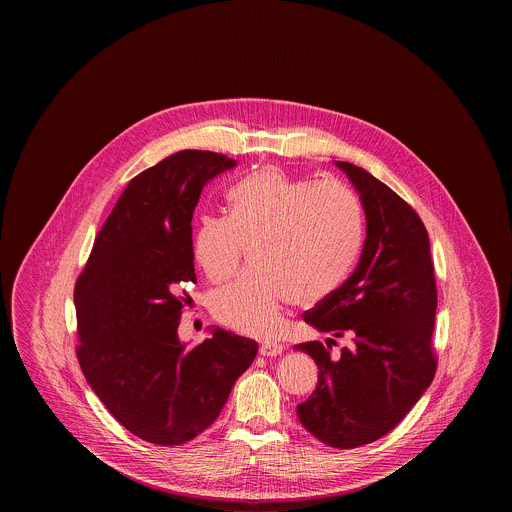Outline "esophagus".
I'll use <instances>...</instances> for the list:
<instances>
[{
  "label": "esophagus",
  "instance_id": "esophagus-1",
  "mask_svg": "<svg viewBox=\"0 0 512 512\" xmlns=\"http://www.w3.org/2000/svg\"><path fill=\"white\" fill-rule=\"evenodd\" d=\"M284 349H286V347H284L282 343H276V341H263V343H261V347H259V353H261L263 357H276V355H280Z\"/></svg>",
  "mask_w": 512,
  "mask_h": 512
}]
</instances>
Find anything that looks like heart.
I'll list each match as a JSON object with an SVG mask.
<instances>
[{"label":"heart","mask_w":512,"mask_h":512,"mask_svg":"<svg viewBox=\"0 0 512 512\" xmlns=\"http://www.w3.org/2000/svg\"><path fill=\"white\" fill-rule=\"evenodd\" d=\"M232 215L197 220L194 257L213 282L226 280L254 244L247 268L211 299L222 324L251 336H272L288 305H311L340 288L365 236L359 197L341 184H317L265 167L230 192Z\"/></svg>","instance_id":"heart-1"}]
</instances>
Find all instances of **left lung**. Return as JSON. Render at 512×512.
I'll return each mask as SVG.
<instances>
[{
  "label": "left lung",
  "instance_id": "obj_1",
  "mask_svg": "<svg viewBox=\"0 0 512 512\" xmlns=\"http://www.w3.org/2000/svg\"><path fill=\"white\" fill-rule=\"evenodd\" d=\"M334 163L361 197L365 245L353 274L303 317L318 332L349 334L353 345L340 357L320 341L293 347L318 366L317 388L297 416L322 443L353 449L391 432L432 384L438 290L413 207L365 169Z\"/></svg>",
  "mask_w": 512,
  "mask_h": 512
}]
</instances>
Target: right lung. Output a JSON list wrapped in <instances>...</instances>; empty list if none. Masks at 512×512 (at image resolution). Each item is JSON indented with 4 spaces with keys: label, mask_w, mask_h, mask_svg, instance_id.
<instances>
[{
    "label": "right lung",
    "mask_w": 512,
    "mask_h": 512,
    "mask_svg": "<svg viewBox=\"0 0 512 512\" xmlns=\"http://www.w3.org/2000/svg\"><path fill=\"white\" fill-rule=\"evenodd\" d=\"M238 163L186 149L134 176L99 230L74 288L80 368L122 426L180 445L219 416L257 341L213 328L178 338L184 282H195L192 217L203 186Z\"/></svg>",
    "instance_id": "add662e5"
}]
</instances>
